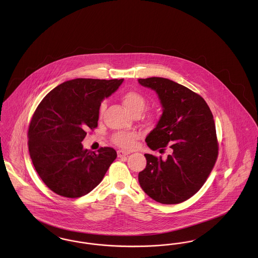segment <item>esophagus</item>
Instances as JSON below:
<instances>
[{
	"label": "esophagus",
	"instance_id": "34e87169",
	"mask_svg": "<svg viewBox=\"0 0 258 258\" xmlns=\"http://www.w3.org/2000/svg\"><path fill=\"white\" fill-rule=\"evenodd\" d=\"M128 154H130L128 152H126V151H123V150H119V151L117 152L118 158H123V157H125V156H127Z\"/></svg>",
	"mask_w": 258,
	"mask_h": 258
}]
</instances>
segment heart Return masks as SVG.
I'll list each match as a JSON object with an SVG mask.
<instances>
[{
    "mask_svg": "<svg viewBox=\"0 0 258 258\" xmlns=\"http://www.w3.org/2000/svg\"><path fill=\"white\" fill-rule=\"evenodd\" d=\"M122 101L125 108L133 115H139L146 106V98L137 91H127L123 93ZM106 107L105 101H101L98 107V117L101 118ZM138 135L135 133H116L112 136V142L123 149H132Z\"/></svg>",
    "mask_w": 258,
    "mask_h": 258,
    "instance_id": "1",
    "label": "heart"
}]
</instances>
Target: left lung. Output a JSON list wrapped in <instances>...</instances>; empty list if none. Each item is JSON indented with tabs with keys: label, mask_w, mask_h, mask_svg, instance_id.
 Masks as SVG:
<instances>
[{
	"label": "left lung",
	"mask_w": 258,
	"mask_h": 258,
	"mask_svg": "<svg viewBox=\"0 0 258 258\" xmlns=\"http://www.w3.org/2000/svg\"><path fill=\"white\" fill-rule=\"evenodd\" d=\"M157 92L163 112L145 141L154 151L170 154L164 160L145 154L147 165L138 181L149 197L162 204H179L194 197L206 182L219 155L213 114L204 98L162 77L138 79Z\"/></svg>",
	"instance_id": "left-lung-1"
}]
</instances>
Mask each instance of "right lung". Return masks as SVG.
<instances>
[{"mask_svg": "<svg viewBox=\"0 0 258 258\" xmlns=\"http://www.w3.org/2000/svg\"><path fill=\"white\" fill-rule=\"evenodd\" d=\"M123 79L76 78L54 88L33 114L28 130L30 157L52 191L78 198L93 190L117 158L110 147L84 150L87 131L98 126V107Z\"/></svg>", "mask_w": 258, "mask_h": 258, "instance_id": "right-lung-1", "label": "right lung"}]
</instances>
